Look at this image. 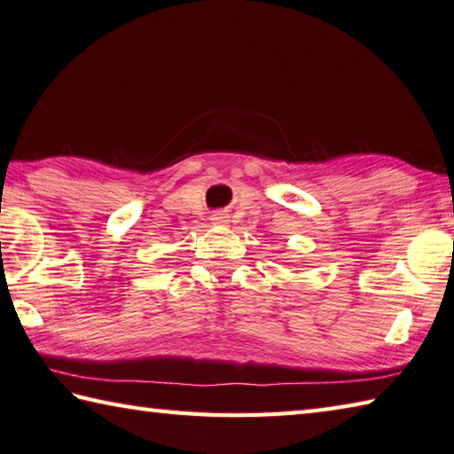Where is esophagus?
I'll list each match as a JSON object with an SVG mask.
<instances>
[{"label": "esophagus", "mask_w": 454, "mask_h": 454, "mask_svg": "<svg viewBox=\"0 0 454 454\" xmlns=\"http://www.w3.org/2000/svg\"><path fill=\"white\" fill-rule=\"evenodd\" d=\"M210 220L215 222L216 226H226V224H228V216L224 215V212H215V215H212Z\"/></svg>", "instance_id": "1"}]
</instances>
